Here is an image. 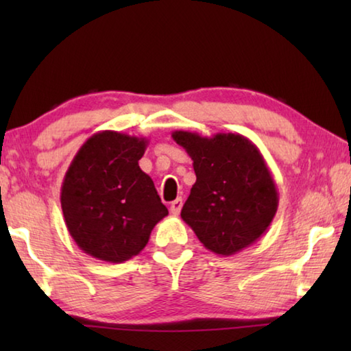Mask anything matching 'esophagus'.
Segmentation results:
<instances>
[{
	"instance_id": "esophagus-1",
	"label": "esophagus",
	"mask_w": 351,
	"mask_h": 351,
	"mask_svg": "<svg viewBox=\"0 0 351 351\" xmlns=\"http://www.w3.org/2000/svg\"><path fill=\"white\" fill-rule=\"evenodd\" d=\"M181 209H182V199L181 198H178V199H175L173 203L170 204V212L173 213V215H180V212H181Z\"/></svg>"
}]
</instances>
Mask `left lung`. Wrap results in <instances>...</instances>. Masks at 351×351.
Here are the masks:
<instances>
[{"label": "left lung", "mask_w": 351, "mask_h": 351, "mask_svg": "<svg viewBox=\"0 0 351 351\" xmlns=\"http://www.w3.org/2000/svg\"><path fill=\"white\" fill-rule=\"evenodd\" d=\"M171 138L193 161L197 182L181 218L204 247L229 257L257 241L278 207L274 178L258 148L237 133L204 138L176 130Z\"/></svg>", "instance_id": "obj_1"}]
</instances>
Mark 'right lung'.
<instances>
[{
  "mask_svg": "<svg viewBox=\"0 0 351 351\" xmlns=\"http://www.w3.org/2000/svg\"><path fill=\"white\" fill-rule=\"evenodd\" d=\"M148 141L125 133L93 134L62 184V210L71 237L94 258L122 263L145 247L167 207L141 170Z\"/></svg>",
  "mask_w": 351,
  "mask_h": 351,
  "instance_id": "right-lung-1",
  "label": "right lung"
}]
</instances>
